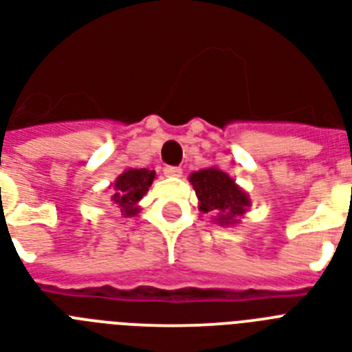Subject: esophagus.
Instances as JSON below:
<instances>
[{
    "label": "esophagus",
    "mask_w": 352,
    "mask_h": 352,
    "mask_svg": "<svg viewBox=\"0 0 352 352\" xmlns=\"http://www.w3.org/2000/svg\"><path fill=\"white\" fill-rule=\"evenodd\" d=\"M164 175L168 177H181L182 170L179 166H164Z\"/></svg>",
    "instance_id": "34e87169"
}]
</instances>
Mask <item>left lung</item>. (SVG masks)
I'll return each instance as SVG.
<instances>
[{"label": "left lung", "mask_w": 352, "mask_h": 352, "mask_svg": "<svg viewBox=\"0 0 352 352\" xmlns=\"http://www.w3.org/2000/svg\"><path fill=\"white\" fill-rule=\"evenodd\" d=\"M190 182L201 201V210L204 213H219L221 224L236 222L239 215H242L250 206V199L235 181L217 168L195 171L190 177Z\"/></svg>", "instance_id": "8db88e82"}]
</instances>
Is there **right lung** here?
Masks as SVG:
<instances>
[{
    "label": "right lung",
    "instance_id": "right-lung-1",
    "mask_svg": "<svg viewBox=\"0 0 352 352\" xmlns=\"http://www.w3.org/2000/svg\"><path fill=\"white\" fill-rule=\"evenodd\" d=\"M155 173L148 171L146 168L141 170H126L116 181V188L111 191V202L121 208L126 217H133L139 213L137 202L146 195L148 188L153 182Z\"/></svg>",
    "mask_w": 352,
    "mask_h": 352
}]
</instances>
